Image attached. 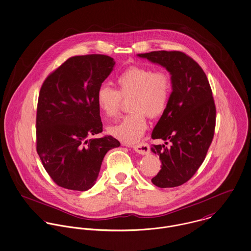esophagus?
<instances>
[{"instance_id":"esophagus-1","label":"esophagus","mask_w":251,"mask_h":251,"mask_svg":"<svg viewBox=\"0 0 251 251\" xmlns=\"http://www.w3.org/2000/svg\"><path fill=\"white\" fill-rule=\"evenodd\" d=\"M133 148H134L135 152L138 153V154H147L150 153V146H149L148 143H145V142H142L140 144L135 145Z\"/></svg>"}]
</instances>
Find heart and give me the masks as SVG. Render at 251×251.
<instances>
[{
    "instance_id": "b5f03b06",
    "label": "heart",
    "mask_w": 251,
    "mask_h": 251,
    "mask_svg": "<svg viewBox=\"0 0 251 251\" xmlns=\"http://www.w3.org/2000/svg\"><path fill=\"white\" fill-rule=\"evenodd\" d=\"M117 90L108 85L99 87L97 103L101 113L108 117L117 116L123 99H130L131 113L120 122L108 128V132L116 139L133 144L137 142L147 129L146 116L157 118L167 109L171 93L172 79L164 71L132 66L123 71L116 80Z\"/></svg>"
}]
</instances>
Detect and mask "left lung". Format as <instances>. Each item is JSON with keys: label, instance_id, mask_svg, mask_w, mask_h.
I'll return each instance as SVG.
<instances>
[{"label": "left lung", "instance_id": "8db88e82", "mask_svg": "<svg viewBox=\"0 0 251 251\" xmlns=\"http://www.w3.org/2000/svg\"><path fill=\"white\" fill-rule=\"evenodd\" d=\"M165 68L171 75L172 93L166 111L154 126L153 145L161 169L152 178L160 188L176 187L189 180L203 162L212 142L216 107L204 72L181 51L157 50L137 54ZM169 142L170 147L166 145Z\"/></svg>", "mask_w": 251, "mask_h": 251}]
</instances>
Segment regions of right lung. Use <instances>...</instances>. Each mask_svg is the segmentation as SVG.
I'll list each match as a JSON object with an SVG mask.
<instances>
[{
    "label": "right lung",
    "instance_id": "add662e5",
    "mask_svg": "<svg viewBox=\"0 0 251 251\" xmlns=\"http://www.w3.org/2000/svg\"><path fill=\"white\" fill-rule=\"evenodd\" d=\"M116 62L108 55L69 58L44 81L36 116V150L58 186L86 191L97 181L107 152L120 146L103 131L97 93Z\"/></svg>",
    "mask_w": 251,
    "mask_h": 251
}]
</instances>
